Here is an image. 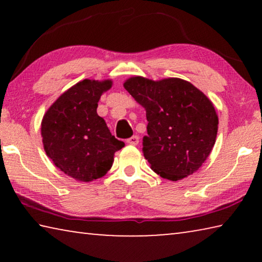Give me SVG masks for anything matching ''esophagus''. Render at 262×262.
Segmentation results:
<instances>
[{"mask_svg":"<svg viewBox=\"0 0 262 262\" xmlns=\"http://www.w3.org/2000/svg\"><path fill=\"white\" fill-rule=\"evenodd\" d=\"M127 143L132 145H137L139 144V136L133 135L132 137H129V139H127Z\"/></svg>","mask_w":262,"mask_h":262,"instance_id":"1","label":"esophagus"}]
</instances>
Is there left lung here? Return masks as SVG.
Segmentation results:
<instances>
[{
  "instance_id": "1",
  "label": "left lung",
  "mask_w": 262,
  "mask_h": 262,
  "mask_svg": "<svg viewBox=\"0 0 262 262\" xmlns=\"http://www.w3.org/2000/svg\"><path fill=\"white\" fill-rule=\"evenodd\" d=\"M147 113L143 155L162 178L177 181L193 174L214 147L219 117L202 91L181 78L161 81L135 76L123 83Z\"/></svg>"
}]
</instances>
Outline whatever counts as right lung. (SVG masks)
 Wrapping results in <instances>:
<instances>
[{
	"label": "right lung",
	"mask_w": 262,
	"mask_h": 262,
	"mask_svg": "<svg viewBox=\"0 0 262 262\" xmlns=\"http://www.w3.org/2000/svg\"><path fill=\"white\" fill-rule=\"evenodd\" d=\"M111 86V79H83L63 92L42 118L46 155L56 167L78 181L104 177L112 167L115 151L125 147L97 114L100 96Z\"/></svg>",
	"instance_id": "add662e5"
}]
</instances>
